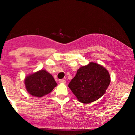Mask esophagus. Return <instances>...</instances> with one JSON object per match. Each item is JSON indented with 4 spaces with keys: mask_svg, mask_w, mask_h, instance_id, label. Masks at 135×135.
<instances>
[{
    "mask_svg": "<svg viewBox=\"0 0 135 135\" xmlns=\"http://www.w3.org/2000/svg\"><path fill=\"white\" fill-rule=\"evenodd\" d=\"M59 83H63L64 84L66 83V81L65 80H63V79H61V80H59Z\"/></svg>",
    "mask_w": 135,
    "mask_h": 135,
    "instance_id": "obj_1",
    "label": "esophagus"
}]
</instances>
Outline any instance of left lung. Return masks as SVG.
Segmentation results:
<instances>
[{
    "label": "left lung",
    "instance_id": "8db88e82",
    "mask_svg": "<svg viewBox=\"0 0 135 135\" xmlns=\"http://www.w3.org/2000/svg\"><path fill=\"white\" fill-rule=\"evenodd\" d=\"M110 82L108 71L101 65L90 62L79 68L68 87L79 102L89 104L105 94Z\"/></svg>",
    "mask_w": 135,
    "mask_h": 135
}]
</instances>
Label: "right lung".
Returning a JSON list of instances; mask_svg holds the SVG:
<instances>
[{
  "instance_id": "1",
  "label": "right lung",
  "mask_w": 135,
  "mask_h": 135,
  "mask_svg": "<svg viewBox=\"0 0 135 135\" xmlns=\"http://www.w3.org/2000/svg\"><path fill=\"white\" fill-rule=\"evenodd\" d=\"M24 84L29 94L38 98L47 95L57 86L53 76L45 70H40L27 76Z\"/></svg>"
}]
</instances>
